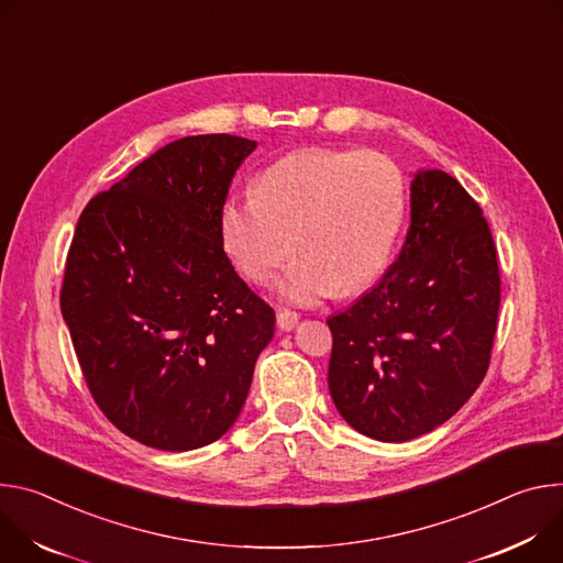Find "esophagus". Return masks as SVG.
<instances>
[{"mask_svg": "<svg viewBox=\"0 0 563 563\" xmlns=\"http://www.w3.org/2000/svg\"><path fill=\"white\" fill-rule=\"evenodd\" d=\"M299 322V316L295 313V310H288V308H279L277 310V327L282 331H292Z\"/></svg>", "mask_w": 563, "mask_h": 563, "instance_id": "1", "label": "esophagus"}]
</instances>
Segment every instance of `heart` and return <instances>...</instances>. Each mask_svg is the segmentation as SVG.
<instances>
[{
  "mask_svg": "<svg viewBox=\"0 0 563 563\" xmlns=\"http://www.w3.org/2000/svg\"><path fill=\"white\" fill-rule=\"evenodd\" d=\"M407 214L400 167L378 152L299 150L268 165L257 195H232L219 212L221 245L250 282L275 284L290 303H316L376 282Z\"/></svg>",
  "mask_w": 563,
  "mask_h": 563,
  "instance_id": "b5f03b06",
  "label": "heart"
}]
</instances>
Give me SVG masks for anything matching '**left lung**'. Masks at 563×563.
Masks as SVG:
<instances>
[{
	"mask_svg": "<svg viewBox=\"0 0 563 563\" xmlns=\"http://www.w3.org/2000/svg\"><path fill=\"white\" fill-rule=\"evenodd\" d=\"M498 303L483 210L448 172L418 169L400 255L327 320L329 391L340 416L383 443L418 439L450 420L485 378Z\"/></svg>",
	"mask_w": 563,
	"mask_h": 563,
	"instance_id": "obj_1",
	"label": "left lung"
}]
</instances>
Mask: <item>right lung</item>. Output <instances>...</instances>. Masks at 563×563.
<instances>
[{"instance_id":"right-lung-1","label":"right lung","mask_w":563,"mask_h":563,"mask_svg":"<svg viewBox=\"0 0 563 563\" xmlns=\"http://www.w3.org/2000/svg\"><path fill=\"white\" fill-rule=\"evenodd\" d=\"M257 141L178 139L93 197L78 219L59 306L102 413L163 452L234 424L275 310L234 273L219 212Z\"/></svg>"}]
</instances>
